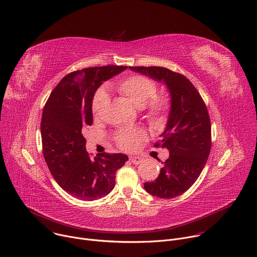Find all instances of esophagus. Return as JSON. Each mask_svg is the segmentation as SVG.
<instances>
[{
  "label": "esophagus",
  "instance_id": "obj_1",
  "mask_svg": "<svg viewBox=\"0 0 257 257\" xmlns=\"http://www.w3.org/2000/svg\"><path fill=\"white\" fill-rule=\"evenodd\" d=\"M130 160H131L132 163H134V164H140V163L143 162V158H141V157H139V156H131V157H130Z\"/></svg>",
  "mask_w": 257,
  "mask_h": 257
}]
</instances>
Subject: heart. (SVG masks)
<instances>
[{
    "instance_id": "heart-1",
    "label": "heart",
    "mask_w": 257,
    "mask_h": 257,
    "mask_svg": "<svg viewBox=\"0 0 257 257\" xmlns=\"http://www.w3.org/2000/svg\"><path fill=\"white\" fill-rule=\"evenodd\" d=\"M114 89L136 107H144L146 116L152 125L159 126L164 122L169 102L164 96H156L157 85L152 79L144 75H131L118 81ZM109 103L110 97L107 91L105 89L99 90L92 104L94 116L99 117L108 108ZM145 132L139 127L122 128L114 135V140L118 147L125 151L135 150L140 142L145 140Z\"/></svg>"
}]
</instances>
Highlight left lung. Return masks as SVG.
<instances>
[{
  "mask_svg": "<svg viewBox=\"0 0 257 257\" xmlns=\"http://www.w3.org/2000/svg\"><path fill=\"white\" fill-rule=\"evenodd\" d=\"M131 70L166 85L170 109L161 141L155 147L166 148L164 161L154 182L145 190L158 198L172 199L185 193L200 176L211 147V125L207 108L193 83L183 74L165 67L137 66Z\"/></svg>",
  "mask_w": 257,
  "mask_h": 257,
  "instance_id": "1",
  "label": "left lung"
}]
</instances>
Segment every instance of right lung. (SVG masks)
I'll list each match as a JSON object with an SVG mask.
<instances>
[{"label": "right lung", "mask_w": 257, "mask_h": 257, "mask_svg": "<svg viewBox=\"0 0 257 257\" xmlns=\"http://www.w3.org/2000/svg\"><path fill=\"white\" fill-rule=\"evenodd\" d=\"M127 66L89 67L64 76L51 93L43 111V154L58 185L72 197L93 201L108 195L115 173L128 157L102 153L91 158L85 150L83 130L93 123L92 104L103 83Z\"/></svg>", "instance_id": "add662e5"}]
</instances>
